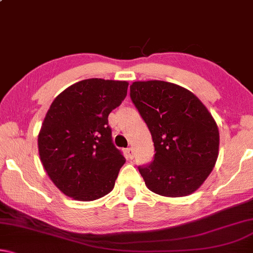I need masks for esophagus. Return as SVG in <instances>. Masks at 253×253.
<instances>
[{
  "mask_svg": "<svg viewBox=\"0 0 253 253\" xmlns=\"http://www.w3.org/2000/svg\"><path fill=\"white\" fill-rule=\"evenodd\" d=\"M126 154H127V157H128V158H130V160H132V158L134 157V151H133V148H127V149H126Z\"/></svg>",
  "mask_w": 253,
  "mask_h": 253,
  "instance_id": "obj_1",
  "label": "esophagus"
}]
</instances>
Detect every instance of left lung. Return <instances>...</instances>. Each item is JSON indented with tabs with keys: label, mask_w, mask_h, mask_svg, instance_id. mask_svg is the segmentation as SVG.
<instances>
[{
	"label": "left lung",
	"mask_w": 253,
	"mask_h": 253,
	"mask_svg": "<svg viewBox=\"0 0 253 253\" xmlns=\"http://www.w3.org/2000/svg\"><path fill=\"white\" fill-rule=\"evenodd\" d=\"M130 99L156 151L150 164L139 167L146 186L163 197L192 194L218 156L220 134L210 111L190 90L164 81L133 82Z\"/></svg>",
	"instance_id": "obj_1"
}]
</instances>
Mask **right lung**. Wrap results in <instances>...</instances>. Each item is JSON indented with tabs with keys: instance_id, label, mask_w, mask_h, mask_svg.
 I'll return each instance as SVG.
<instances>
[{
	"instance_id": "obj_1",
	"label": "right lung",
	"mask_w": 253,
	"mask_h": 253,
	"mask_svg": "<svg viewBox=\"0 0 253 253\" xmlns=\"http://www.w3.org/2000/svg\"><path fill=\"white\" fill-rule=\"evenodd\" d=\"M127 87L126 81L83 80L50 104L38 135L39 156L67 197L92 201L113 190L126 160L112 142L107 118L125 99Z\"/></svg>"
}]
</instances>
